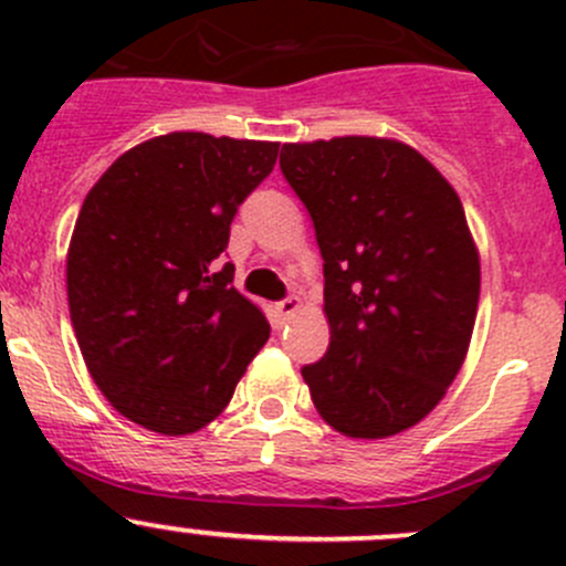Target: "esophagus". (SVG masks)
I'll return each mask as SVG.
<instances>
[{"label":"esophagus","mask_w":566,"mask_h":566,"mask_svg":"<svg viewBox=\"0 0 566 566\" xmlns=\"http://www.w3.org/2000/svg\"><path fill=\"white\" fill-rule=\"evenodd\" d=\"M298 306H301V301L295 298V295H290V298H282L276 304V315L282 317V319H287L290 315H293V312H298Z\"/></svg>","instance_id":"34e87169"}]
</instances>
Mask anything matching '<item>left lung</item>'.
Returning <instances> with one entry per match:
<instances>
[{
	"label": "left lung",
	"instance_id": "8db88e82",
	"mask_svg": "<svg viewBox=\"0 0 566 566\" xmlns=\"http://www.w3.org/2000/svg\"><path fill=\"white\" fill-rule=\"evenodd\" d=\"M315 221L331 345L301 367L334 430L386 438L424 419L471 342L479 256L454 188L402 142L339 136L279 158Z\"/></svg>",
	"mask_w": 566,
	"mask_h": 566
}]
</instances>
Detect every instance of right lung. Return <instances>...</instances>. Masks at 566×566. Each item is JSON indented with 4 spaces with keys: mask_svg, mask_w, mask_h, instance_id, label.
Wrapping results in <instances>:
<instances>
[{
    "mask_svg": "<svg viewBox=\"0 0 566 566\" xmlns=\"http://www.w3.org/2000/svg\"><path fill=\"white\" fill-rule=\"evenodd\" d=\"M276 156V142L180 130L123 153L84 199L67 249L71 323L98 389L147 430L213 421L268 342L224 249Z\"/></svg>",
    "mask_w": 566,
    "mask_h": 566,
    "instance_id": "obj_1",
    "label": "right lung"
}]
</instances>
